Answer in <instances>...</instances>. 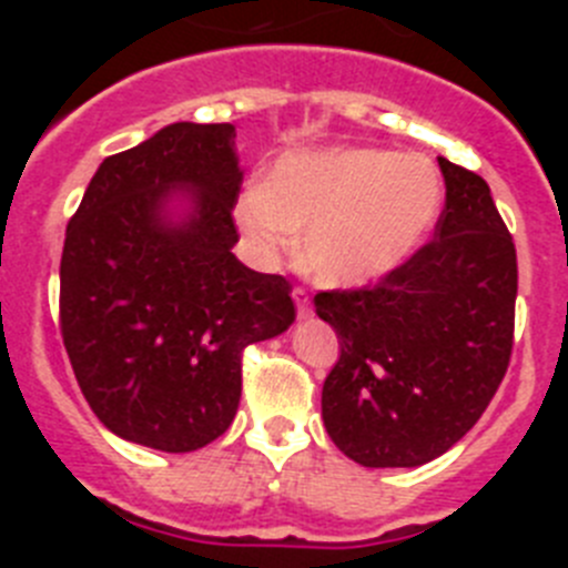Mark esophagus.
<instances>
[{
	"instance_id": "34e87169",
	"label": "esophagus",
	"mask_w": 568,
	"mask_h": 568,
	"mask_svg": "<svg viewBox=\"0 0 568 568\" xmlns=\"http://www.w3.org/2000/svg\"><path fill=\"white\" fill-rule=\"evenodd\" d=\"M293 301H295V310H298V315L304 318V315H310V295L304 293L301 287L293 290Z\"/></svg>"
}]
</instances>
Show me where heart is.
<instances>
[{
  "instance_id": "obj_1",
  "label": "heart",
  "mask_w": 568,
  "mask_h": 568,
  "mask_svg": "<svg viewBox=\"0 0 568 568\" xmlns=\"http://www.w3.org/2000/svg\"><path fill=\"white\" fill-rule=\"evenodd\" d=\"M444 210V179L426 155L375 148L298 150L253 175L233 219L244 253L273 267L301 233V267L333 290L366 287L413 258Z\"/></svg>"
}]
</instances>
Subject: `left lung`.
Returning a JSON list of instances; mask_svg holds the SVG:
<instances>
[{"label": "left lung", "instance_id": "obj_1", "mask_svg": "<svg viewBox=\"0 0 568 568\" xmlns=\"http://www.w3.org/2000/svg\"><path fill=\"white\" fill-rule=\"evenodd\" d=\"M446 207L435 241L373 290L318 293L341 338L321 418L346 458L420 466L478 424L511 355L518 258L480 175L438 159Z\"/></svg>", "mask_w": 568, "mask_h": 568}]
</instances>
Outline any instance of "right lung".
Masks as SVG:
<instances>
[{"instance_id": "obj_1", "label": "right lung", "mask_w": 568, "mask_h": 568, "mask_svg": "<svg viewBox=\"0 0 568 568\" xmlns=\"http://www.w3.org/2000/svg\"><path fill=\"white\" fill-rule=\"evenodd\" d=\"M233 124L175 122L99 164L64 233L62 338L110 433L195 453L233 424L241 349L287 333L290 284L233 255Z\"/></svg>"}]
</instances>
